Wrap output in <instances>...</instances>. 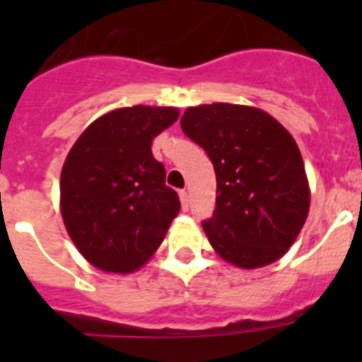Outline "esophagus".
<instances>
[{"label": "esophagus", "mask_w": 362, "mask_h": 362, "mask_svg": "<svg viewBox=\"0 0 362 362\" xmlns=\"http://www.w3.org/2000/svg\"><path fill=\"white\" fill-rule=\"evenodd\" d=\"M179 199H181V206H183V210L187 212V210L190 209V196H188V192L187 190L179 192Z\"/></svg>", "instance_id": "obj_1"}]
</instances>
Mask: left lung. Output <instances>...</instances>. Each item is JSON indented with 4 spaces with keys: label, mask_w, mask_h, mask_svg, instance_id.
<instances>
[{
    "label": "left lung",
    "mask_w": 362,
    "mask_h": 362,
    "mask_svg": "<svg viewBox=\"0 0 362 362\" xmlns=\"http://www.w3.org/2000/svg\"><path fill=\"white\" fill-rule=\"evenodd\" d=\"M181 129L216 170V210L203 221L214 250L248 270L283 257L310 209L305 163L288 130L267 112L230 103L187 108Z\"/></svg>",
    "instance_id": "left-lung-1"
}]
</instances>
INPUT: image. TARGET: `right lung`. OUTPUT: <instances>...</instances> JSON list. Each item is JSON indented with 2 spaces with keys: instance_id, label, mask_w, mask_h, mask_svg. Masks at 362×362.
<instances>
[{
  "instance_id": "obj_1",
  "label": "right lung",
  "mask_w": 362,
  "mask_h": 362,
  "mask_svg": "<svg viewBox=\"0 0 362 362\" xmlns=\"http://www.w3.org/2000/svg\"><path fill=\"white\" fill-rule=\"evenodd\" d=\"M179 117L172 107H136L98 117L78 137L62 170V216L83 257L103 272L130 274L158 250L179 214L153 137Z\"/></svg>"
}]
</instances>
